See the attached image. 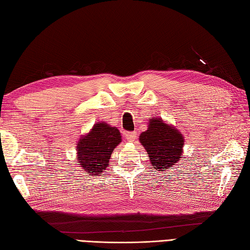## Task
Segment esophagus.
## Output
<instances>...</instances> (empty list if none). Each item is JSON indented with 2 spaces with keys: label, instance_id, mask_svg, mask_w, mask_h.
<instances>
[{
  "label": "esophagus",
  "instance_id": "1",
  "mask_svg": "<svg viewBox=\"0 0 250 250\" xmlns=\"http://www.w3.org/2000/svg\"><path fill=\"white\" fill-rule=\"evenodd\" d=\"M125 140L133 143L136 140V132H128V133L125 134Z\"/></svg>",
  "mask_w": 250,
  "mask_h": 250
}]
</instances>
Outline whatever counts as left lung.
<instances>
[{"mask_svg":"<svg viewBox=\"0 0 250 250\" xmlns=\"http://www.w3.org/2000/svg\"><path fill=\"white\" fill-rule=\"evenodd\" d=\"M140 143L146 149L153 169L166 172L176 167L184 153L185 139L177 128L158 117H150Z\"/></svg>","mask_w":250,"mask_h":250,"instance_id":"left-lung-1","label":"left lung"}]
</instances>
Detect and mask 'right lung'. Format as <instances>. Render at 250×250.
Instances as JSON below:
<instances>
[{
    "instance_id": "obj_1",
    "label": "right lung",
    "mask_w": 250,
    "mask_h": 250,
    "mask_svg": "<svg viewBox=\"0 0 250 250\" xmlns=\"http://www.w3.org/2000/svg\"><path fill=\"white\" fill-rule=\"evenodd\" d=\"M121 143V134L116 126L105 121L95 122L88 133L76 143V160L88 175L102 174L108 167L111 152Z\"/></svg>"
}]
</instances>
